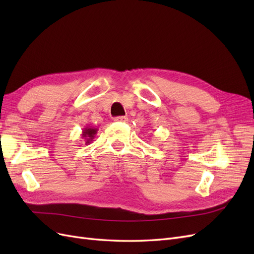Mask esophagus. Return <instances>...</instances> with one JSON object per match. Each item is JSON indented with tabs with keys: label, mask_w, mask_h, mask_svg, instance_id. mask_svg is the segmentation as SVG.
Segmentation results:
<instances>
[{
	"label": "esophagus",
	"mask_w": 254,
	"mask_h": 254,
	"mask_svg": "<svg viewBox=\"0 0 254 254\" xmlns=\"http://www.w3.org/2000/svg\"><path fill=\"white\" fill-rule=\"evenodd\" d=\"M127 121H128V119L126 117H117V118H114V122L115 123H125Z\"/></svg>",
	"instance_id": "34e87169"
}]
</instances>
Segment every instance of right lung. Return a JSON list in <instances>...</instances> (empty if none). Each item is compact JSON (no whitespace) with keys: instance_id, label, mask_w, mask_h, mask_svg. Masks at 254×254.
Listing matches in <instances>:
<instances>
[{"instance_id":"1","label":"right lung","mask_w":254,"mask_h":254,"mask_svg":"<svg viewBox=\"0 0 254 254\" xmlns=\"http://www.w3.org/2000/svg\"><path fill=\"white\" fill-rule=\"evenodd\" d=\"M98 131L97 128H94V127H90V126H87L86 128L82 129V132H81V137L83 139V141L86 142V145H89L92 141H93L94 136L96 135Z\"/></svg>"}]
</instances>
